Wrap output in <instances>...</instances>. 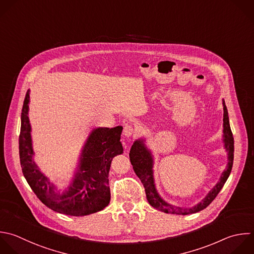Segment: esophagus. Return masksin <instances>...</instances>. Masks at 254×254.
I'll return each instance as SVG.
<instances>
[{
  "label": "esophagus",
  "mask_w": 254,
  "mask_h": 254,
  "mask_svg": "<svg viewBox=\"0 0 254 254\" xmlns=\"http://www.w3.org/2000/svg\"><path fill=\"white\" fill-rule=\"evenodd\" d=\"M135 129L134 127L131 125V124H125L124 126V129H123V134L126 136V137H130L133 135Z\"/></svg>",
  "instance_id": "34e87169"
}]
</instances>
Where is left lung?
Here are the masks:
<instances>
[{
	"mask_svg": "<svg viewBox=\"0 0 254 254\" xmlns=\"http://www.w3.org/2000/svg\"><path fill=\"white\" fill-rule=\"evenodd\" d=\"M222 105H223V143H224L225 151L227 152V165L225 170L222 172L217 184L208 191V193L204 196V198H202L201 201H199L194 206L181 207V206L173 205L165 201L160 196V194L156 190L155 182H154V175H153L154 160H153L151 151L146 147L143 139L136 140L133 143L130 150V154H129L130 161L133 166V170L135 174L141 180L145 188L147 199L153 207L161 211H164L166 213H172V214L186 215L190 213H194L205 208L215 198L219 190L222 189L232 169L233 152H234L233 136L229 126L227 109L223 100H222Z\"/></svg>",
	"mask_w": 254,
	"mask_h": 254,
	"instance_id": "left-lung-1",
	"label": "left lung"
}]
</instances>
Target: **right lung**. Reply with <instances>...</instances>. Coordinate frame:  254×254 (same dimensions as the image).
<instances>
[{
  "label": "right lung",
  "mask_w": 254,
  "mask_h": 254,
  "mask_svg": "<svg viewBox=\"0 0 254 254\" xmlns=\"http://www.w3.org/2000/svg\"><path fill=\"white\" fill-rule=\"evenodd\" d=\"M30 90H28L21 118L19 138L20 161L23 174L41 201L51 209L73 216H83L102 210L110 201L109 170L112 159L123 153L120 142L122 127H99L88 136L79 157V165L67 190L61 192L40 171L33 157L31 124L29 119Z\"/></svg>",
  "instance_id": "add662e5"
}]
</instances>
